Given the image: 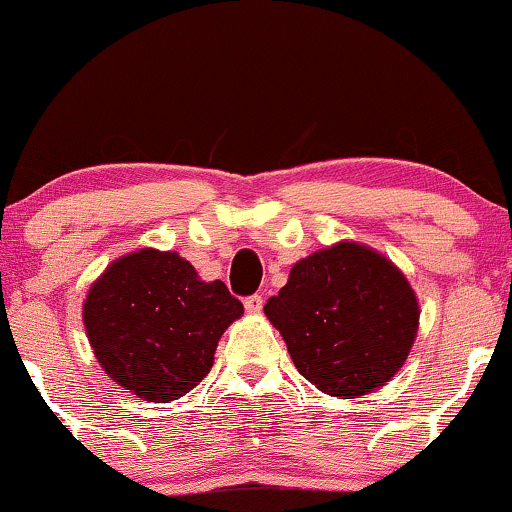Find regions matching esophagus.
Segmentation results:
<instances>
[{
    "instance_id": "34e87169",
    "label": "esophagus",
    "mask_w": 512,
    "mask_h": 512,
    "mask_svg": "<svg viewBox=\"0 0 512 512\" xmlns=\"http://www.w3.org/2000/svg\"><path fill=\"white\" fill-rule=\"evenodd\" d=\"M244 310H247L249 314L261 312L263 310V296H258V293H254V296L244 298Z\"/></svg>"
}]
</instances>
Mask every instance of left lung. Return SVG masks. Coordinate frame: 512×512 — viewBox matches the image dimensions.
Segmentation results:
<instances>
[{
    "label": "left lung",
    "mask_w": 512,
    "mask_h": 512,
    "mask_svg": "<svg viewBox=\"0 0 512 512\" xmlns=\"http://www.w3.org/2000/svg\"><path fill=\"white\" fill-rule=\"evenodd\" d=\"M265 314L282 333L298 373L324 394L349 398L396 375L419 321L408 279L384 256L352 242L293 265Z\"/></svg>",
    "instance_id": "1"
}]
</instances>
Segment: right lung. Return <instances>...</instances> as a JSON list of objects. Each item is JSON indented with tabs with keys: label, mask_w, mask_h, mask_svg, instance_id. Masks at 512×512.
<instances>
[{
	"label": "right lung",
	"mask_w": 512,
	"mask_h": 512,
	"mask_svg": "<svg viewBox=\"0 0 512 512\" xmlns=\"http://www.w3.org/2000/svg\"><path fill=\"white\" fill-rule=\"evenodd\" d=\"M244 307L223 282H202L174 251L142 249L111 263L83 305L97 361L146 401H174L209 373L223 331Z\"/></svg>",
	"instance_id": "add662e5"
}]
</instances>
